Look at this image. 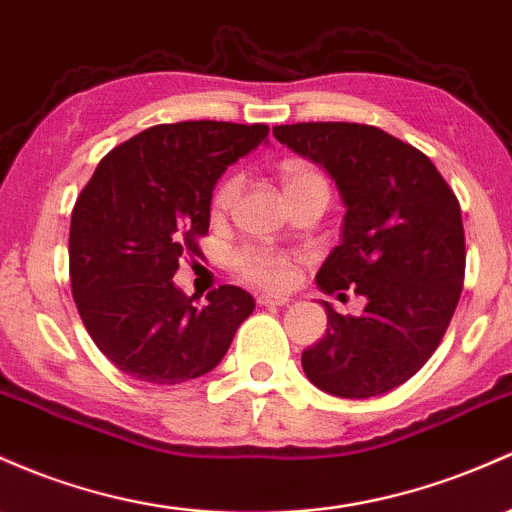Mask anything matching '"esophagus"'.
<instances>
[{
	"label": "esophagus",
	"mask_w": 512,
	"mask_h": 512,
	"mask_svg": "<svg viewBox=\"0 0 512 512\" xmlns=\"http://www.w3.org/2000/svg\"><path fill=\"white\" fill-rule=\"evenodd\" d=\"M289 301H291L289 296H284V294H260L257 296V303H260V306H286Z\"/></svg>",
	"instance_id": "1"
}]
</instances>
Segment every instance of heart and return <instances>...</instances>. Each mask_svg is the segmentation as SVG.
<instances>
[{
  "instance_id": "1",
  "label": "heart",
  "mask_w": 512,
  "mask_h": 512,
  "mask_svg": "<svg viewBox=\"0 0 512 512\" xmlns=\"http://www.w3.org/2000/svg\"><path fill=\"white\" fill-rule=\"evenodd\" d=\"M279 182L286 199H294L303 192H311V189H320V192L330 194L328 177L323 172L316 170L313 165L301 160H286L279 167ZM240 177L238 174H230L216 187V192L211 196V213L213 218H223L233 209L235 199L240 194ZM301 265L299 252L279 250V247H267V245H247L243 250L235 252L233 257V269L238 272V277H243L245 282L262 286V289H286L294 282L296 267Z\"/></svg>"
}]
</instances>
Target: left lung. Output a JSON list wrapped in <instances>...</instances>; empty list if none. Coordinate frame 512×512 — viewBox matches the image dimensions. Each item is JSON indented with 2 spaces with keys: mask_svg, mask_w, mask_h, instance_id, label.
<instances>
[{
  "mask_svg": "<svg viewBox=\"0 0 512 512\" xmlns=\"http://www.w3.org/2000/svg\"><path fill=\"white\" fill-rule=\"evenodd\" d=\"M274 138L335 179L345 204L340 245L316 282L352 289L362 316H340L303 350L313 386L340 398L386 393L423 367L447 333L464 286L462 209L430 157L364 123H291Z\"/></svg>",
  "mask_w": 512,
  "mask_h": 512,
  "instance_id": "8db88e82",
  "label": "left lung"
}]
</instances>
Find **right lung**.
<instances>
[{
  "instance_id": "add662e5",
  "label": "right lung",
  "mask_w": 512,
  "mask_h": 512,
  "mask_svg": "<svg viewBox=\"0 0 512 512\" xmlns=\"http://www.w3.org/2000/svg\"><path fill=\"white\" fill-rule=\"evenodd\" d=\"M265 123H160L101 157L72 209V299L123 374L157 386L211 372L255 311L240 286L223 284L206 306L172 282L179 260L201 255L218 177L267 143Z\"/></svg>"
}]
</instances>
